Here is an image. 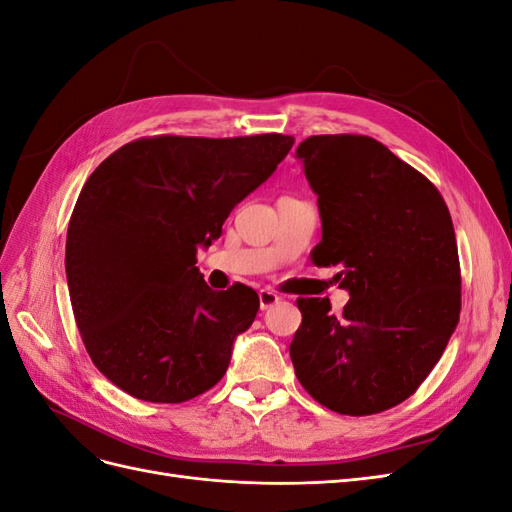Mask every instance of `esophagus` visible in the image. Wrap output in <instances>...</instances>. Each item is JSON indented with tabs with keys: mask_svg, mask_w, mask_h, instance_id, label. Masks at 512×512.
<instances>
[{
	"mask_svg": "<svg viewBox=\"0 0 512 512\" xmlns=\"http://www.w3.org/2000/svg\"><path fill=\"white\" fill-rule=\"evenodd\" d=\"M258 299H260V309H262V312H265V309L273 307L275 303H280V294H275L273 290L262 288V290L258 292Z\"/></svg>",
	"mask_w": 512,
	"mask_h": 512,
	"instance_id": "1",
	"label": "esophagus"
}]
</instances>
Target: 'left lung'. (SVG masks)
Returning <instances> with one entry per match:
<instances>
[{"mask_svg": "<svg viewBox=\"0 0 512 512\" xmlns=\"http://www.w3.org/2000/svg\"><path fill=\"white\" fill-rule=\"evenodd\" d=\"M297 156L322 220L312 260L339 267L350 301L335 316L329 299H297L294 374L333 412L378 414L416 393L459 322L451 213L436 185L371 136H309Z\"/></svg>", "mask_w": 512, "mask_h": 512, "instance_id": "obj_1", "label": "left lung"}]
</instances>
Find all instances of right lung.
Here are the masks:
<instances>
[{"instance_id": "1", "label": "right lung", "mask_w": 512, "mask_h": 512, "mask_svg": "<svg viewBox=\"0 0 512 512\" xmlns=\"http://www.w3.org/2000/svg\"><path fill=\"white\" fill-rule=\"evenodd\" d=\"M292 143L275 132L145 136L89 175L68 224V290L87 354L121 391L181 404L222 380L260 299L243 284L211 290L196 252Z\"/></svg>"}]
</instances>
